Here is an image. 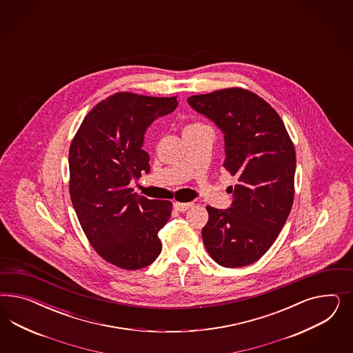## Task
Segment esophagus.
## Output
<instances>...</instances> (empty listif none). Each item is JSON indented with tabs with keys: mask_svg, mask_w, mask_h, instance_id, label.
Instances as JSON below:
<instances>
[{
	"mask_svg": "<svg viewBox=\"0 0 353 353\" xmlns=\"http://www.w3.org/2000/svg\"><path fill=\"white\" fill-rule=\"evenodd\" d=\"M192 205H194V203H176L173 204V207H174V210L176 211H180V212H185V211H188L189 208H192Z\"/></svg>",
	"mask_w": 353,
	"mask_h": 353,
	"instance_id": "obj_1",
	"label": "esophagus"
}]
</instances>
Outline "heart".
<instances>
[{"instance_id": "b5f03b06", "label": "heart", "mask_w": 353, "mask_h": 353, "mask_svg": "<svg viewBox=\"0 0 353 353\" xmlns=\"http://www.w3.org/2000/svg\"><path fill=\"white\" fill-rule=\"evenodd\" d=\"M194 125H196V124H194Z\"/></svg>"}]
</instances>
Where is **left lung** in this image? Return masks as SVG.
Returning a JSON list of instances; mask_svg holds the SVG:
<instances>
[{
  "mask_svg": "<svg viewBox=\"0 0 353 353\" xmlns=\"http://www.w3.org/2000/svg\"><path fill=\"white\" fill-rule=\"evenodd\" d=\"M224 134V167L236 177L228 210L207 205L203 243L225 268L246 267L277 239L294 202L296 155L276 110L242 88H228L188 98Z\"/></svg>",
  "mask_w": 353,
  "mask_h": 353,
  "instance_id": "8db88e82",
  "label": "left lung"
}]
</instances>
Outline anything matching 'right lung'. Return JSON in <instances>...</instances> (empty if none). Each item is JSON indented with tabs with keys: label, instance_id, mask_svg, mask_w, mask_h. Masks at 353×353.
Here are the masks:
<instances>
[{
	"label": "right lung",
	"instance_id": "obj_1",
	"mask_svg": "<svg viewBox=\"0 0 353 353\" xmlns=\"http://www.w3.org/2000/svg\"><path fill=\"white\" fill-rule=\"evenodd\" d=\"M177 105L176 97L120 92L93 107L72 139V205L97 254L115 267L137 270L161 254L158 233L171 217L172 203L137 195L129 183L150 172L142 149L146 129Z\"/></svg>",
	"mask_w": 353,
	"mask_h": 353
}]
</instances>
